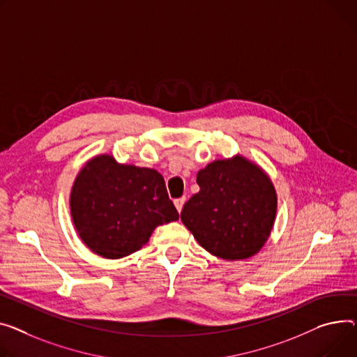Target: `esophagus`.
I'll return each mask as SVG.
<instances>
[{
	"label": "esophagus",
	"mask_w": 357,
	"mask_h": 357,
	"mask_svg": "<svg viewBox=\"0 0 357 357\" xmlns=\"http://www.w3.org/2000/svg\"><path fill=\"white\" fill-rule=\"evenodd\" d=\"M185 201H186V198H185V197H182V198H178V199H175V201H174V204H175V206H176V209H178L179 212L182 211V206H183Z\"/></svg>",
	"instance_id": "34e87169"
}]
</instances>
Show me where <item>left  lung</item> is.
Here are the masks:
<instances>
[{"label":"left lung","mask_w":357,"mask_h":357,"mask_svg":"<svg viewBox=\"0 0 357 357\" xmlns=\"http://www.w3.org/2000/svg\"><path fill=\"white\" fill-rule=\"evenodd\" d=\"M199 192L181 212L183 225L211 254L244 259L257 254L271 232L277 195L267 174L244 156L215 160L197 176Z\"/></svg>","instance_id":"8db88e82"}]
</instances>
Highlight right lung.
I'll return each mask as SVG.
<instances>
[{
	"label": "right lung",
	"instance_id": "obj_1",
	"mask_svg": "<svg viewBox=\"0 0 357 357\" xmlns=\"http://www.w3.org/2000/svg\"><path fill=\"white\" fill-rule=\"evenodd\" d=\"M70 209L82 241L110 259L140 250L158 225L179 218L158 171L121 165L112 155L86 163L71 189Z\"/></svg>",
	"mask_w": 357,
	"mask_h": 357
}]
</instances>
